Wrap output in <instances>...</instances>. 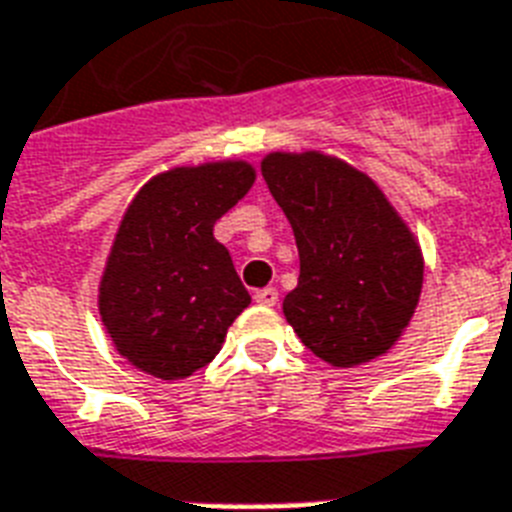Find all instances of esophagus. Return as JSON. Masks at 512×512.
I'll return each mask as SVG.
<instances>
[{
	"label": "esophagus",
	"mask_w": 512,
	"mask_h": 512,
	"mask_svg": "<svg viewBox=\"0 0 512 512\" xmlns=\"http://www.w3.org/2000/svg\"><path fill=\"white\" fill-rule=\"evenodd\" d=\"M256 304H261V306H275L277 304V290L275 288H261V290H256Z\"/></svg>",
	"instance_id": "1"
}]
</instances>
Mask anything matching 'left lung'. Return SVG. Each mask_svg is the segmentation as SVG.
I'll use <instances>...</instances> for the list:
<instances>
[{"mask_svg": "<svg viewBox=\"0 0 512 512\" xmlns=\"http://www.w3.org/2000/svg\"><path fill=\"white\" fill-rule=\"evenodd\" d=\"M261 174L296 235L301 275L282 301L301 343L333 367L383 357L410 325L423 253L380 187L341 158L269 153Z\"/></svg>", "mask_w": 512, "mask_h": 512, "instance_id": "8db88e82", "label": "left lung"}]
</instances>
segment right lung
Returning <instances> with one entry per match:
<instances>
[{
	"label": "right lung",
	"instance_id": "1",
	"mask_svg": "<svg viewBox=\"0 0 512 512\" xmlns=\"http://www.w3.org/2000/svg\"><path fill=\"white\" fill-rule=\"evenodd\" d=\"M256 171L219 161L163 171L126 208L100 280V317L124 359L179 380L219 354L227 327L251 304L214 224Z\"/></svg>",
	"mask_w": 512,
	"mask_h": 512
}]
</instances>
